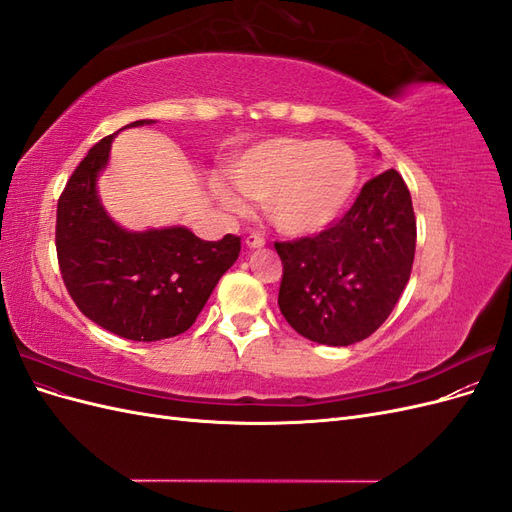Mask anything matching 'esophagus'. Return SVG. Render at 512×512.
I'll return each mask as SVG.
<instances>
[{
	"label": "esophagus",
	"instance_id": "esophagus-1",
	"mask_svg": "<svg viewBox=\"0 0 512 512\" xmlns=\"http://www.w3.org/2000/svg\"><path fill=\"white\" fill-rule=\"evenodd\" d=\"M245 247H250V250H260V247H265V239L260 235H250L245 237Z\"/></svg>",
	"mask_w": 512,
	"mask_h": 512
}]
</instances>
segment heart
<instances>
[{"mask_svg":"<svg viewBox=\"0 0 512 512\" xmlns=\"http://www.w3.org/2000/svg\"><path fill=\"white\" fill-rule=\"evenodd\" d=\"M228 173L241 194L265 203L275 230L305 237L329 228L344 213L359 183V162L342 141L273 136L245 149ZM215 194L228 211H245L228 185H218Z\"/></svg>","mask_w":512,"mask_h":512,"instance_id":"b5f03b06","label":"heart"}]
</instances>
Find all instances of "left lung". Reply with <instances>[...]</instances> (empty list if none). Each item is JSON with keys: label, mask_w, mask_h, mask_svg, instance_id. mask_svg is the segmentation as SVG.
<instances>
[{"label": "left lung", "mask_w": 512, "mask_h": 512, "mask_svg": "<svg viewBox=\"0 0 512 512\" xmlns=\"http://www.w3.org/2000/svg\"><path fill=\"white\" fill-rule=\"evenodd\" d=\"M416 247L408 185L397 170L369 179L342 220L316 237L275 243L284 275L280 305L299 335L350 346L389 318Z\"/></svg>", "instance_id": "obj_1"}]
</instances>
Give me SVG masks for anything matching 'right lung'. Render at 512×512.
<instances>
[{
  "label": "right lung",
  "mask_w": 512,
  "mask_h": 512,
  "mask_svg": "<svg viewBox=\"0 0 512 512\" xmlns=\"http://www.w3.org/2000/svg\"><path fill=\"white\" fill-rule=\"evenodd\" d=\"M149 123L141 119L126 128ZM115 136L89 149L59 196L57 260L72 301L89 320L134 342H158L192 327L239 258L241 239L203 241L185 226H119L98 194Z\"/></svg>",
  "instance_id": "right-lung-1"
}]
</instances>
